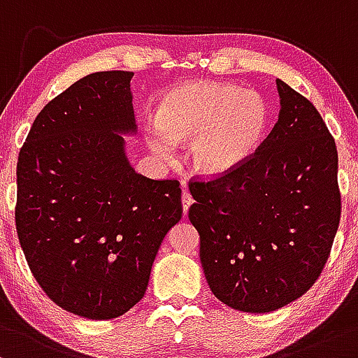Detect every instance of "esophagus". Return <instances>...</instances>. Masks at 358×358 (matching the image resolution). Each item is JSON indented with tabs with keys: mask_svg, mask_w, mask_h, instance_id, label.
Listing matches in <instances>:
<instances>
[{
	"mask_svg": "<svg viewBox=\"0 0 358 358\" xmlns=\"http://www.w3.org/2000/svg\"><path fill=\"white\" fill-rule=\"evenodd\" d=\"M180 201H182L184 215H187V211H189V206L192 203H194V201H192V196L189 194V191H187V189L182 191V198H180Z\"/></svg>",
	"mask_w": 358,
	"mask_h": 358,
	"instance_id": "obj_1",
	"label": "esophagus"
}]
</instances>
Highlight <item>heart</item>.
<instances>
[{"instance_id":"obj_1","label":"heart","mask_w":358,"mask_h":358,"mask_svg":"<svg viewBox=\"0 0 358 358\" xmlns=\"http://www.w3.org/2000/svg\"><path fill=\"white\" fill-rule=\"evenodd\" d=\"M268 123L271 110L259 92L227 83H184L160 98L145 140L164 162L176 159L174 143L189 140L192 171L204 178H223L254 157Z\"/></svg>"}]
</instances>
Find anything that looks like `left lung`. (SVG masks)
I'll return each instance as SVG.
<instances>
[{"label": "left lung", "mask_w": 358, "mask_h": 358, "mask_svg": "<svg viewBox=\"0 0 358 358\" xmlns=\"http://www.w3.org/2000/svg\"><path fill=\"white\" fill-rule=\"evenodd\" d=\"M279 120L245 166L192 182L189 220L211 292L271 313L318 279L340 223L338 154L318 110L277 79Z\"/></svg>", "instance_id": "1"}]
</instances>
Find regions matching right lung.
Masks as SVG:
<instances>
[{"mask_svg": "<svg viewBox=\"0 0 358 358\" xmlns=\"http://www.w3.org/2000/svg\"><path fill=\"white\" fill-rule=\"evenodd\" d=\"M134 72H94L45 104L17 166V231L40 287L87 320L125 315L182 216L178 180L138 174Z\"/></svg>", "mask_w": 358, "mask_h": 358, "instance_id": "1", "label": "right lung"}]
</instances>
